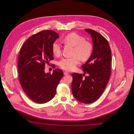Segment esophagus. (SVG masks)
I'll use <instances>...</instances> for the list:
<instances>
[{"mask_svg":"<svg viewBox=\"0 0 134 134\" xmlns=\"http://www.w3.org/2000/svg\"><path fill=\"white\" fill-rule=\"evenodd\" d=\"M64 74L65 75H67L68 74V73L66 71H65V72H64Z\"/></svg>","mask_w":134,"mask_h":134,"instance_id":"34e87169","label":"esophagus"}]
</instances>
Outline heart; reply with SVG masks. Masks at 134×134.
Wrapping results in <instances>:
<instances>
[{
	"mask_svg": "<svg viewBox=\"0 0 134 134\" xmlns=\"http://www.w3.org/2000/svg\"><path fill=\"white\" fill-rule=\"evenodd\" d=\"M63 41L66 45L74 47V56L63 58L58 63L60 68L66 71L74 70L79 64L80 59L83 61H87L91 57L93 52L92 44L84 38L75 32H71L64 37ZM53 54L58 57L61 54V47L57 42L53 43L52 46Z\"/></svg>",
	"mask_w": 134,
	"mask_h": 134,
	"instance_id": "heart-1",
	"label": "heart"
}]
</instances>
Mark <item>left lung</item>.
<instances>
[{
  "instance_id": "1",
  "label": "left lung",
  "mask_w": 134,
  "mask_h": 134,
  "mask_svg": "<svg viewBox=\"0 0 134 134\" xmlns=\"http://www.w3.org/2000/svg\"><path fill=\"white\" fill-rule=\"evenodd\" d=\"M92 38L93 52L91 57L81 66L84 74L73 73L72 75V92L80 102L90 103L102 96L108 83L111 74V52L107 40L99 33L85 29Z\"/></svg>"
}]
</instances>
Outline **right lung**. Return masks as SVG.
<instances>
[{
  "label": "right lung",
  "instance_id": "1",
  "mask_svg": "<svg viewBox=\"0 0 134 134\" xmlns=\"http://www.w3.org/2000/svg\"><path fill=\"white\" fill-rule=\"evenodd\" d=\"M59 35L52 30H44L33 35L23 45L18 59L20 85L27 96L34 102L44 103L51 100L63 76L60 69L52 74L45 73L46 63L54 59L52 46Z\"/></svg>",
  "mask_w": 134,
  "mask_h": 134
}]
</instances>
